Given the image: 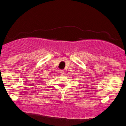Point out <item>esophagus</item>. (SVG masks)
<instances>
[{
    "label": "esophagus",
    "mask_w": 126,
    "mask_h": 126,
    "mask_svg": "<svg viewBox=\"0 0 126 126\" xmlns=\"http://www.w3.org/2000/svg\"><path fill=\"white\" fill-rule=\"evenodd\" d=\"M60 73H61V75H63L65 74V71L63 70H60Z\"/></svg>",
    "instance_id": "esophagus-1"
}]
</instances>
